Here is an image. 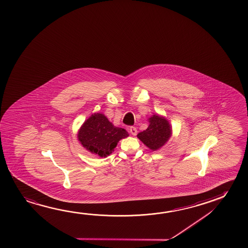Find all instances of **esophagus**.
Masks as SVG:
<instances>
[{
	"mask_svg": "<svg viewBox=\"0 0 248 248\" xmlns=\"http://www.w3.org/2000/svg\"><path fill=\"white\" fill-rule=\"evenodd\" d=\"M129 130H130V132L131 133V135H133V136H136L137 133H138L137 128L134 127V126H130V128H129Z\"/></svg>",
	"mask_w": 248,
	"mask_h": 248,
	"instance_id": "esophagus-1",
	"label": "esophagus"
}]
</instances>
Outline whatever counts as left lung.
I'll return each instance as SVG.
<instances>
[{"instance_id": "1", "label": "left lung", "mask_w": 248, "mask_h": 248, "mask_svg": "<svg viewBox=\"0 0 248 248\" xmlns=\"http://www.w3.org/2000/svg\"><path fill=\"white\" fill-rule=\"evenodd\" d=\"M150 125L138 133V138L150 150H158L170 138L171 127L166 119L154 115L149 119Z\"/></svg>"}]
</instances>
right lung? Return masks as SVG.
<instances>
[{"label": "right lung", "instance_id": "1", "mask_svg": "<svg viewBox=\"0 0 248 248\" xmlns=\"http://www.w3.org/2000/svg\"><path fill=\"white\" fill-rule=\"evenodd\" d=\"M128 136L124 129L113 126L105 115L95 113L84 123L78 137L85 149L106 157L113 151L120 139Z\"/></svg>", "mask_w": 248, "mask_h": 248}]
</instances>
